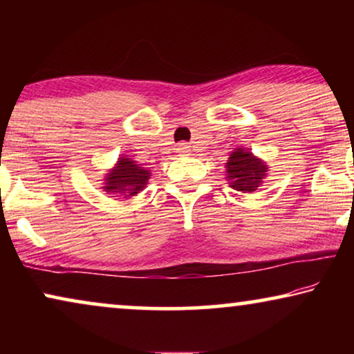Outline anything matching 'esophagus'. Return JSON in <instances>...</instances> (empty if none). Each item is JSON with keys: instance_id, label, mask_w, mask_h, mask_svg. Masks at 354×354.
I'll return each instance as SVG.
<instances>
[{"instance_id": "1", "label": "esophagus", "mask_w": 354, "mask_h": 354, "mask_svg": "<svg viewBox=\"0 0 354 354\" xmlns=\"http://www.w3.org/2000/svg\"><path fill=\"white\" fill-rule=\"evenodd\" d=\"M188 148H190V147H188L187 143H178L177 145V153L178 154H185V153H188Z\"/></svg>"}]
</instances>
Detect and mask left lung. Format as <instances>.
<instances>
[{
  "mask_svg": "<svg viewBox=\"0 0 354 354\" xmlns=\"http://www.w3.org/2000/svg\"><path fill=\"white\" fill-rule=\"evenodd\" d=\"M225 167L230 187L243 193L254 192L268 172V166L243 148L235 149L230 154Z\"/></svg>",
  "mask_w": 354,
  "mask_h": 354,
  "instance_id": "1",
  "label": "left lung"
}]
</instances>
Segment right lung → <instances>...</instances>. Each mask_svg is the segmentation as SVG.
<instances>
[{
	"instance_id": "right-lung-1",
	"label": "right lung",
	"mask_w": 354,
	"mask_h": 354,
	"mask_svg": "<svg viewBox=\"0 0 354 354\" xmlns=\"http://www.w3.org/2000/svg\"><path fill=\"white\" fill-rule=\"evenodd\" d=\"M149 178L148 169H143L129 158H120L115 167L106 177V192L118 193V195L135 196Z\"/></svg>"
}]
</instances>
